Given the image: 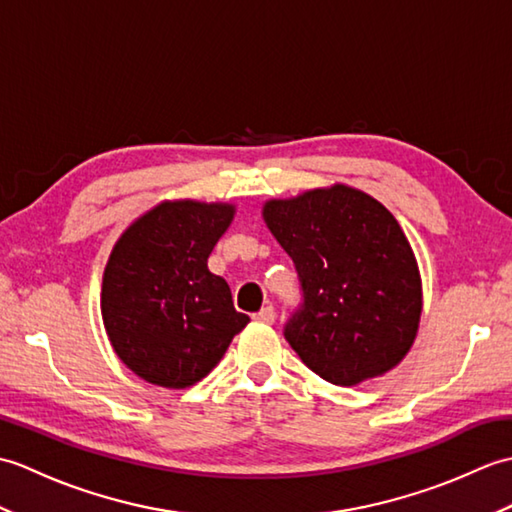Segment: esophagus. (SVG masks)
Instances as JSON below:
<instances>
[{"mask_svg": "<svg viewBox=\"0 0 512 512\" xmlns=\"http://www.w3.org/2000/svg\"><path fill=\"white\" fill-rule=\"evenodd\" d=\"M253 319L259 321V323H266V325L275 323V308L273 306H266V308L259 310L257 314H253Z\"/></svg>", "mask_w": 512, "mask_h": 512, "instance_id": "1", "label": "esophagus"}]
</instances>
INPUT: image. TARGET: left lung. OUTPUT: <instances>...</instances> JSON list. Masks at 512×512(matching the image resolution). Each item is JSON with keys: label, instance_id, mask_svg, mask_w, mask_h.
<instances>
[{"label": "left lung", "instance_id": "8db88e82", "mask_svg": "<svg viewBox=\"0 0 512 512\" xmlns=\"http://www.w3.org/2000/svg\"><path fill=\"white\" fill-rule=\"evenodd\" d=\"M264 222L299 273L286 341L314 374L352 387L394 369L416 341L422 279L398 220L347 184L268 200Z\"/></svg>", "mask_w": 512, "mask_h": 512}]
</instances>
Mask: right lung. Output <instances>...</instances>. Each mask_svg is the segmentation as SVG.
Listing matches in <instances>:
<instances>
[{
    "label": "right lung",
    "instance_id": "1",
    "mask_svg": "<svg viewBox=\"0 0 512 512\" xmlns=\"http://www.w3.org/2000/svg\"><path fill=\"white\" fill-rule=\"evenodd\" d=\"M235 204L165 200L125 228L107 259L103 325L116 356L151 385L184 389L220 363L248 317L206 262Z\"/></svg>",
    "mask_w": 512,
    "mask_h": 512
}]
</instances>
